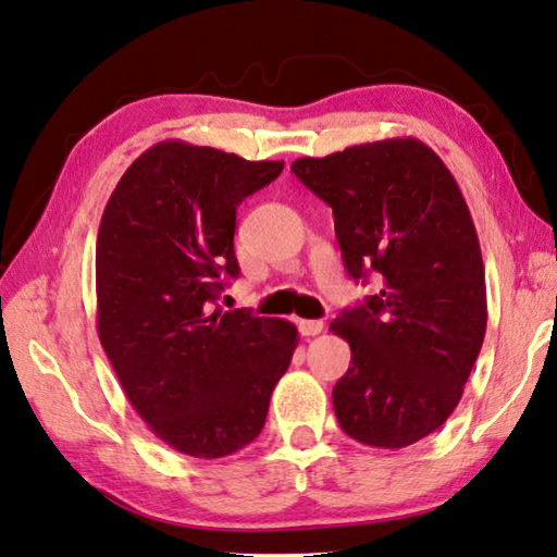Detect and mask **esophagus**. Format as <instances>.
Returning <instances> with one entry per match:
<instances>
[{
  "label": "esophagus",
  "instance_id": "34e87169",
  "mask_svg": "<svg viewBox=\"0 0 557 557\" xmlns=\"http://www.w3.org/2000/svg\"><path fill=\"white\" fill-rule=\"evenodd\" d=\"M297 329H299L301 336H317V333L323 331V321L301 319V321H297Z\"/></svg>",
  "mask_w": 557,
  "mask_h": 557
}]
</instances>
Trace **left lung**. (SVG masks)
Wrapping results in <instances>:
<instances>
[{"instance_id": "1", "label": "left lung", "mask_w": 557, "mask_h": 557, "mask_svg": "<svg viewBox=\"0 0 557 557\" xmlns=\"http://www.w3.org/2000/svg\"><path fill=\"white\" fill-rule=\"evenodd\" d=\"M292 173L333 209L343 265L380 292L341 311L350 368L333 387L341 429L404 448L458 407L487 329V287L470 209L450 170L417 138L299 158Z\"/></svg>"}]
</instances>
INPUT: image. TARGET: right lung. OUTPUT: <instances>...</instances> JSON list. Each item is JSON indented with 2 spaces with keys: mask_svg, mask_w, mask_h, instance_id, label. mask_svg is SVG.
Segmentation results:
<instances>
[{
  "mask_svg": "<svg viewBox=\"0 0 557 557\" xmlns=\"http://www.w3.org/2000/svg\"><path fill=\"white\" fill-rule=\"evenodd\" d=\"M282 160L163 140L119 180L97 234V329L131 407L170 448L224 458L265 426L295 323L221 311L236 209Z\"/></svg>",
  "mask_w": 557,
  "mask_h": 557,
  "instance_id": "1",
  "label": "right lung"
}]
</instances>
